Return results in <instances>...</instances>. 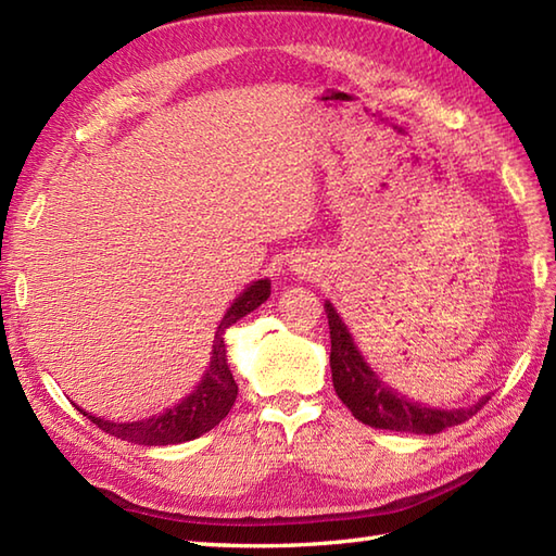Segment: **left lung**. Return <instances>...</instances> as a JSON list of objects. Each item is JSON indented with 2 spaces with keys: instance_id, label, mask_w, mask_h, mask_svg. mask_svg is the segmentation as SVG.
I'll list each match as a JSON object with an SVG mask.
<instances>
[{
  "instance_id": "8db88e82",
  "label": "left lung",
  "mask_w": 556,
  "mask_h": 556,
  "mask_svg": "<svg viewBox=\"0 0 556 556\" xmlns=\"http://www.w3.org/2000/svg\"><path fill=\"white\" fill-rule=\"evenodd\" d=\"M325 313L329 320V339H332L329 365H332V382L337 396L344 401L353 416L361 422L370 425V428L434 434L452 428V425H460L468 418H473L490 401V396H482L478 404L454 410L428 408L418 404V401H408L406 396L396 394L392 387L384 384L370 370V365L363 361L346 325L341 323L339 313L329 301L325 303Z\"/></svg>"
}]
</instances>
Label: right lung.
<instances>
[{
  "instance_id": "right-lung-1",
  "label": "right lung",
  "mask_w": 556,
  "mask_h": 556,
  "mask_svg": "<svg viewBox=\"0 0 556 556\" xmlns=\"http://www.w3.org/2000/svg\"><path fill=\"white\" fill-rule=\"evenodd\" d=\"M269 289H271L269 279H257L231 303V308L222 317V323L217 327L210 368L203 375L200 384L181 401V404L162 410L157 416L136 420V422H114V420L90 416V413L80 408L78 410L83 416H88L90 422H96L100 430L116 437V440L146 444V446L181 444L210 432L215 425H219V420L227 418V413L231 410L236 401V394H239V384L233 382V375L227 363L224 332H227L236 320H241L243 315L253 313L257 305H263L269 299Z\"/></svg>"
}]
</instances>
